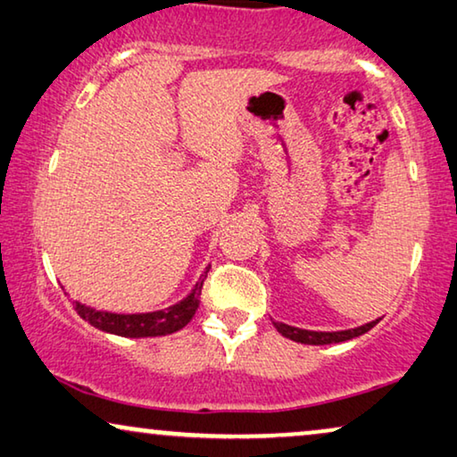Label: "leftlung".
Segmentation results:
<instances>
[{
    "mask_svg": "<svg viewBox=\"0 0 457 457\" xmlns=\"http://www.w3.org/2000/svg\"><path fill=\"white\" fill-rule=\"evenodd\" d=\"M378 323L377 320H370V323L354 327V329H345V331H308V329H300V327H292L286 323H275V329H278L281 336L287 339H294L298 344H308V345H327V344H339V342H348L352 337L362 336V333L370 331L372 327Z\"/></svg>",
    "mask_w": 457,
    "mask_h": 457,
    "instance_id": "left-lung-1",
    "label": "left lung"
}]
</instances>
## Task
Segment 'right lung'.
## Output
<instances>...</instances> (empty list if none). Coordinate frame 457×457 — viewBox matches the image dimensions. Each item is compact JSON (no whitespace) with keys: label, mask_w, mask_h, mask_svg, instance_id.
<instances>
[{"label":"right lung","mask_w":457,"mask_h":457,"mask_svg":"<svg viewBox=\"0 0 457 457\" xmlns=\"http://www.w3.org/2000/svg\"><path fill=\"white\" fill-rule=\"evenodd\" d=\"M209 267L204 269V273L198 278L196 286L192 287V292L186 295L184 300H179L178 304L170 308H162L155 312H137V314H118V312H107L97 311L80 302H74L76 312L80 314V319H85L87 323H91L97 329L105 333H113V336L121 337H159V336H170L176 333L190 323V319L195 317L198 308V298H201L203 281L207 279Z\"/></svg>","instance_id":"obj_1"}]
</instances>
